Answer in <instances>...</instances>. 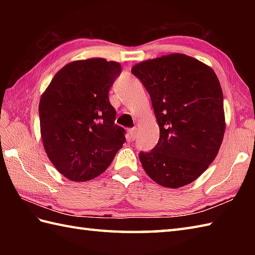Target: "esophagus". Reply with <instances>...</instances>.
<instances>
[{
    "mask_svg": "<svg viewBox=\"0 0 255 255\" xmlns=\"http://www.w3.org/2000/svg\"><path fill=\"white\" fill-rule=\"evenodd\" d=\"M136 133H137L136 128H132L130 130H128V139L132 141V140H134V138H136Z\"/></svg>",
    "mask_w": 255,
    "mask_h": 255,
    "instance_id": "34e87169",
    "label": "esophagus"
}]
</instances>
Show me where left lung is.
Listing matches in <instances>:
<instances>
[{
	"instance_id": "obj_1",
	"label": "left lung",
	"mask_w": 255,
	"mask_h": 255,
	"mask_svg": "<svg viewBox=\"0 0 255 255\" xmlns=\"http://www.w3.org/2000/svg\"><path fill=\"white\" fill-rule=\"evenodd\" d=\"M131 72L151 97L160 138L140 152L143 170L159 185L194 182L218 154L226 130L224 95L215 71L184 53L139 62Z\"/></svg>"
}]
</instances>
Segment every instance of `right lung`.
I'll use <instances>...</instances> for the list:
<instances>
[{
	"mask_svg": "<svg viewBox=\"0 0 255 255\" xmlns=\"http://www.w3.org/2000/svg\"><path fill=\"white\" fill-rule=\"evenodd\" d=\"M122 71L116 61L90 58L66 64L39 102L40 134L50 162L73 182L102 174L126 141L108 91Z\"/></svg>",
	"mask_w": 255,
	"mask_h": 255,
	"instance_id": "add662e5",
	"label": "right lung"
}]
</instances>
